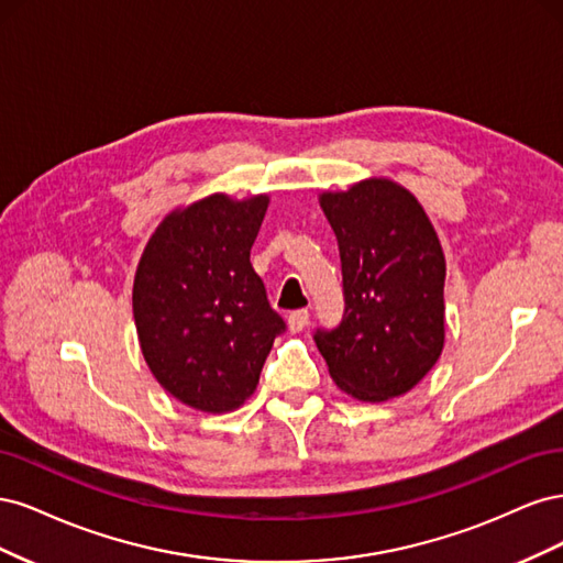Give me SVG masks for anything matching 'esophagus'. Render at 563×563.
Listing matches in <instances>:
<instances>
[{"label": "esophagus", "mask_w": 563, "mask_h": 563, "mask_svg": "<svg viewBox=\"0 0 563 563\" xmlns=\"http://www.w3.org/2000/svg\"><path fill=\"white\" fill-rule=\"evenodd\" d=\"M310 321V312L308 310H296L288 314V329H291L294 333H300L305 327H308Z\"/></svg>", "instance_id": "esophagus-1"}]
</instances>
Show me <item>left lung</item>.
<instances>
[{
  "label": "left lung",
  "mask_w": 563,
  "mask_h": 563,
  "mask_svg": "<svg viewBox=\"0 0 563 563\" xmlns=\"http://www.w3.org/2000/svg\"><path fill=\"white\" fill-rule=\"evenodd\" d=\"M338 236L345 310L317 329L331 378L362 401L416 387L444 347L446 263L418 199L389 180L321 195Z\"/></svg>",
  "instance_id": "left-lung-1"
}]
</instances>
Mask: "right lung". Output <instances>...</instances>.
Masks as SVG:
<instances>
[{
  "label": "right lung",
  "instance_id": "right-lung-1",
  "mask_svg": "<svg viewBox=\"0 0 563 563\" xmlns=\"http://www.w3.org/2000/svg\"><path fill=\"white\" fill-rule=\"evenodd\" d=\"M265 211V195L201 199L164 220L135 272L133 319L145 362L166 391L199 411L244 404L286 331L251 265Z\"/></svg>",
  "mask_w": 563,
  "mask_h": 563
}]
</instances>
